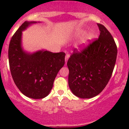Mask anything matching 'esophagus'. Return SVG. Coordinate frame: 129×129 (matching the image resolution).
Here are the masks:
<instances>
[{
	"label": "esophagus",
	"instance_id": "obj_1",
	"mask_svg": "<svg viewBox=\"0 0 129 129\" xmlns=\"http://www.w3.org/2000/svg\"><path fill=\"white\" fill-rule=\"evenodd\" d=\"M69 57H70L69 54H66V57H65V60H66V64L67 63V60H68V59H69Z\"/></svg>",
	"mask_w": 129,
	"mask_h": 129
}]
</instances>
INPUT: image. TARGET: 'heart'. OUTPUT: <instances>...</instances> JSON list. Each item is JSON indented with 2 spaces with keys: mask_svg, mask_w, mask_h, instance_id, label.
I'll return each instance as SVG.
<instances>
[{
  "mask_svg": "<svg viewBox=\"0 0 129 129\" xmlns=\"http://www.w3.org/2000/svg\"><path fill=\"white\" fill-rule=\"evenodd\" d=\"M85 31L84 30H79L75 34V36L76 37L81 36L82 35H84L85 33ZM93 38H94V36L92 33H89L88 35H87L84 38V39L82 40L79 43V48L81 49H83V48H86V47L90 44V42L92 41Z\"/></svg>",
  "mask_w": 129,
  "mask_h": 129,
  "instance_id": "b5f03b06",
  "label": "heart"
}]
</instances>
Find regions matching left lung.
Listing matches in <instances>:
<instances>
[{"label": "left lung", "mask_w": 129, "mask_h": 129, "mask_svg": "<svg viewBox=\"0 0 129 129\" xmlns=\"http://www.w3.org/2000/svg\"><path fill=\"white\" fill-rule=\"evenodd\" d=\"M98 39L81 51L74 50L67 62L69 85L72 93L81 98L99 94L109 82L115 67L117 47L110 32L98 23Z\"/></svg>", "instance_id": "left-lung-1"}]
</instances>
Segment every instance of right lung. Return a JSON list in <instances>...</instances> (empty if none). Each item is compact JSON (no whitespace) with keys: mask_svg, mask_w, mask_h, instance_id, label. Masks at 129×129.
<instances>
[{"mask_svg":"<svg viewBox=\"0 0 129 129\" xmlns=\"http://www.w3.org/2000/svg\"><path fill=\"white\" fill-rule=\"evenodd\" d=\"M37 22L25 21L14 34L8 48V59L14 83L26 96L42 99L52 89L54 79L65 63L63 52L40 50L33 53L22 47V31Z\"/></svg>","mask_w":129,"mask_h":129,"instance_id":"right-lung-1","label":"right lung"}]
</instances>
